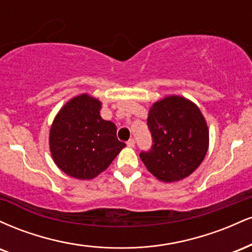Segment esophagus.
<instances>
[{
	"label": "esophagus",
	"instance_id": "esophagus-1",
	"mask_svg": "<svg viewBox=\"0 0 252 252\" xmlns=\"http://www.w3.org/2000/svg\"><path fill=\"white\" fill-rule=\"evenodd\" d=\"M126 146H128L129 148H134V147H135V140H134V138H130L128 142H126Z\"/></svg>",
	"mask_w": 252,
	"mask_h": 252
}]
</instances>
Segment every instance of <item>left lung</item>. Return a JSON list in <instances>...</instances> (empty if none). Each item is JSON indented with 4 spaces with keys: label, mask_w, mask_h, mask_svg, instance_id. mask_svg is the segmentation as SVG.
I'll use <instances>...</instances> for the list:
<instances>
[{
    "label": "left lung",
    "mask_w": 252,
    "mask_h": 252,
    "mask_svg": "<svg viewBox=\"0 0 252 252\" xmlns=\"http://www.w3.org/2000/svg\"><path fill=\"white\" fill-rule=\"evenodd\" d=\"M147 124L153 144L140 158L158 180L179 181L200 166L209 149V129L194 103L180 96L163 98L153 104Z\"/></svg>",
    "instance_id": "1"
}]
</instances>
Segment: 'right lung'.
<instances>
[{"label": "right lung", "mask_w": 252, "mask_h": 252, "mask_svg": "<svg viewBox=\"0 0 252 252\" xmlns=\"http://www.w3.org/2000/svg\"><path fill=\"white\" fill-rule=\"evenodd\" d=\"M100 108L99 100L83 94L66 103L52 124V158L72 178H96L126 147L118 141L116 126L100 117Z\"/></svg>", "instance_id": "right-lung-1"}]
</instances>
